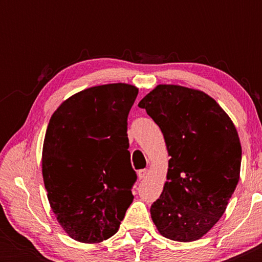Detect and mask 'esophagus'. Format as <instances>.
I'll use <instances>...</instances> for the list:
<instances>
[{
	"instance_id": "34e87169",
	"label": "esophagus",
	"mask_w": 262,
	"mask_h": 262,
	"mask_svg": "<svg viewBox=\"0 0 262 262\" xmlns=\"http://www.w3.org/2000/svg\"><path fill=\"white\" fill-rule=\"evenodd\" d=\"M148 174H149L148 169H141V170L137 171V175H138L139 180H143V179H145L146 177H148Z\"/></svg>"
}]
</instances>
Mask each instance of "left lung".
Returning a JSON list of instances; mask_svg holds the SVG:
<instances>
[{
	"label": "left lung",
	"instance_id": "obj_1",
	"mask_svg": "<svg viewBox=\"0 0 262 262\" xmlns=\"http://www.w3.org/2000/svg\"><path fill=\"white\" fill-rule=\"evenodd\" d=\"M138 106L159 125L170 156L152 222L173 241L199 239L220 221L239 180L235 125L211 96L182 85L159 84Z\"/></svg>",
	"mask_w": 262,
	"mask_h": 262
}]
</instances>
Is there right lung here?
Here are the masks:
<instances>
[{"label":"right lung","mask_w":262,"mask_h":262,"mask_svg":"<svg viewBox=\"0 0 262 262\" xmlns=\"http://www.w3.org/2000/svg\"><path fill=\"white\" fill-rule=\"evenodd\" d=\"M137 94L126 83L96 85L67 99L50 119L42 179L57 221L78 242L113 236L134 200L127 116Z\"/></svg>","instance_id":"1"}]
</instances>
